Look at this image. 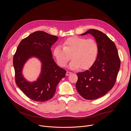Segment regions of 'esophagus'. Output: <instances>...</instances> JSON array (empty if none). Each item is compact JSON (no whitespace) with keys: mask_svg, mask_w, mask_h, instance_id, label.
Instances as JSON below:
<instances>
[{"mask_svg":"<svg viewBox=\"0 0 131 131\" xmlns=\"http://www.w3.org/2000/svg\"><path fill=\"white\" fill-rule=\"evenodd\" d=\"M72 73V72H70V71H67L66 72V76H69V74H71Z\"/></svg>","mask_w":131,"mask_h":131,"instance_id":"esophagus-1","label":"esophagus"}]
</instances>
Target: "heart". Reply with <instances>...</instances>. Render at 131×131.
<instances>
[{
	"mask_svg": "<svg viewBox=\"0 0 131 131\" xmlns=\"http://www.w3.org/2000/svg\"><path fill=\"white\" fill-rule=\"evenodd\" d=\"M99 48L97 42L93 39L73 36L64 40L63 47L58 46L53 51V54L58 64L65 67L71 58L69 64L71 69L80 67L86 69L91 67L97 59Z\"/></svg>",
	"mask_w": 131,
	"mask_h": 131,
	"instance_id": "heart-1",
	"label": "heart"
}]
</instances>
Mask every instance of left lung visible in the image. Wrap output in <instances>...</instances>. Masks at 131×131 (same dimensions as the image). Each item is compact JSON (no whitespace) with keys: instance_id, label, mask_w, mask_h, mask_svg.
Returning a JSON list of instances; mask_svg holds the SVG:
<instances>
[{"instance_id":"left-lung-1","label":"left lung","mask_w":131,"mask_h":131,"mask_svg":"<svg viewBox=\"0 0 131 131\" xmlns=\"http://www.w3.org/2000/svg\"><path fill=\"white\" fill-rule=\"evenodd\" d=\"M91 34L95 38L99 54L93 65L85 71L77 73L76 89L85 100L101 97L113 88L120 67V60L115 43L103 32L90 29L81 34Z\"/></svg>"}]
</instances>
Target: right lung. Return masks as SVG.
<instances>
[{"label":"right lung","mask_w":131,"mask_h":131,"mask_svg":"<svg viewBox=\"0 0 131 131\" xmlns=\"http://www.w3.org/2000/svg\"><path fill=\"white\" fill-rule=\"evenodd\" d=\"M58 39L57 36L43 31H35L20 42L14 55L15 83L31 100L43 102L52 99L60 81L66 76V71L58 66L52 58L51 47ZM31 57L38 58L42 65L39 78L30 83L24 78L22 70Z\"/></svg>","instance_id":"add662e5"}]
</instances>
